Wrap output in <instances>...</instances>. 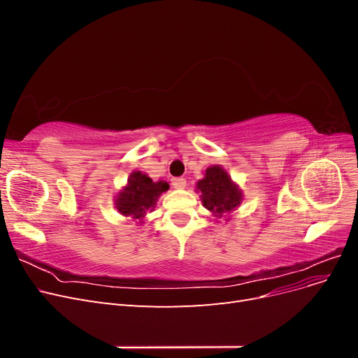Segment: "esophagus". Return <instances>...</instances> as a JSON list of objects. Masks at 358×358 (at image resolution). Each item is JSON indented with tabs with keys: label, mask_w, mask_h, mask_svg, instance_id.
<instances>
[{
	"label": "esophagus",
	"mask_w": 358,
	"mask_h": 358,
	"mask_svg": "<svg viewBox=\"0 0 358 358\" xmlns=\"http://www.w3.org/2000/svg\"><path fill=\"white\" fill-rule=\"evenodd\" d=\"M171 185L176 189H183L187 187V180L183 178H175V179H171Z\"/></svg>",
	"instance_id": "1"
}]
</instances>
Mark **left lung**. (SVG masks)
<instances>
[{"label":"left lung","mask_w":358,"mask_h":358,"mask_svg":"<svg viewBox=\"0 0 358 358\" xmlns=\"http://www.w3.org/2000/svg\"><path fill=\"white\" fill-rule=\"evenodd\" d=\"M203 206L213 213L215 218L230 221V213L239 208L243 200V192L239 185L230 178L222 166H210L206 169L204 178L196 185Z\"/></svg>","instance_id":"1"}]
</instances>
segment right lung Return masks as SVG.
I'll return each instance as SVG.
<instances>
[{
	"instance_id": "add662e5",
	"label": "right lung",
	"mask_w": 358,
	"mask_h": 358,
	"mask_svg": "<svg viewBox=\"0 0 358 358\" xmlns=\"http://www.w3.org/2000/svg\"><path fill=\"white\" fill-rule=\"evenodd\" d=\"M170 188L166 180L154 182L146 173L134 170L127 185L115 197V208L125 218L143 224L146 213L152 212L162 192Z\"/></svg>"
}]
</instances>
